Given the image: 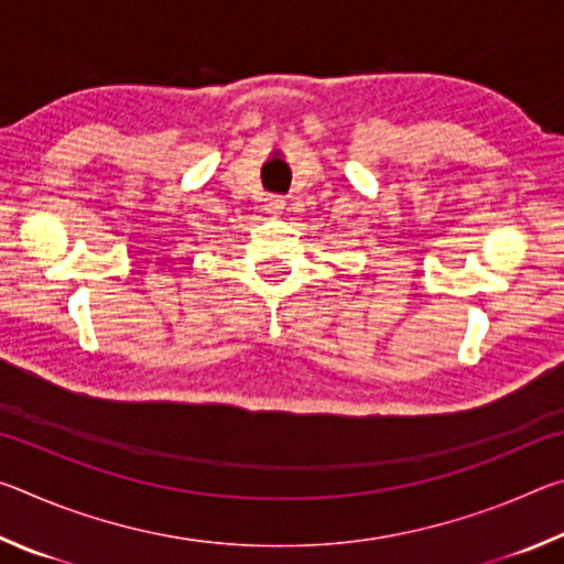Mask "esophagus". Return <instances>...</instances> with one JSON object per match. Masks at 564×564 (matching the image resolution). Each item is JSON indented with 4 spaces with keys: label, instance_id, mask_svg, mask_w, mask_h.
<instances>
[{
    "label": "esophagus",
    "instance_id": "obj_1",
    "mask_svg": "<svg viewBox=\"0 0 564 564\" xmlns=\"http://www.w3.org/2000/svg\"><path fill=\"white\" fill-rule=\"evenodd\" d=\"M283 208H285V202L281 196H271V198H265V212H269L271 216H281L283 214Z\"/></svg>",
    "mask_w": 564,
    "mask_h": 564
}]
</instances>
